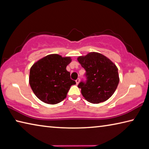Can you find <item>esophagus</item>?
Listing matches in <instances>:
<instances>
[{
    "label": "esophagus",
    "instance_id": "obj_1",
    "mask_svg": "<svg viewBox=\"0 0 149 149\" xmlns=\"http://www.w3.org/2000/svg\"><path fill=\"white\" fill-rule=\"evenodd\" d=\"M80 82V78H77V80H76V83H77V84L78 85V84H79Z\"/></svg>",
    "mask_w": 149,
    "mask_h": 149
}]
</instances>
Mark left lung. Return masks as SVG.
<instances>
[{"instance_id":"8db88e82","label":"left lung","mask_w":149,"mask_h":149,"mask_svg":"<svg viewBox=\"0 0 149 149\" xmlns=\"http://www.w3.org/2000/svg\"><path fill=\"white\" fill-rule=\"evenodd\" d=\"M77 60L86 71V83L82 82L78 86L84 99L93 104L109 99L119 82L116 64L104 55L96 52L80 56Z\"/></svg>"}]
</instances>
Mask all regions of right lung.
I'll list each match as a JSON object with an SVG mask.
<instances>
[{
  "mask_svg": "<svg viewBox=\"0 0 149 149\" xmlns=\"http://www.w3.org/2000/svg\"><path fill=\"white\" fill-rule=\"evenodd\" d=\"M70 56L49 54L33 64L30 70L29 84L39 99L49 104H56L65 99L72 85L66 67L71 62Z\"/></svg>",
  "mask_w": 149,
  "mask_h": 149,
  "instance_id": "1",
  "label": "right lung"
}]
</instances>
